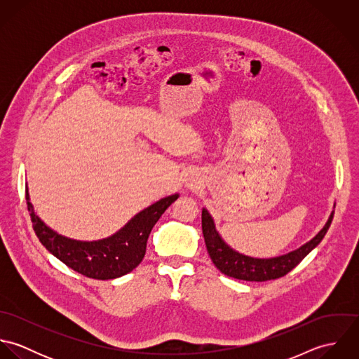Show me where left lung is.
I'll use <instances>...</instances> for the list:
<instances>
[{"mask_svg":"<svg viewBox=\"0 0 359 359\" xmlns=\"http://www.w3.org/2000/svg\"><path fill=\"white\" fill-rule=\"evenodd\" d=\"M333 214L334 211L330 212L323 228L299 249L292 250L286 255L268 258L246 256L231 248L217 231L214 218L205 207L202 210V231L210 258L222 273L241 280L265 282L285 276L297 264H300V261L309 255L325 238L332 224Z\"/></svg>","mask_w":359,"mask_h":359,"instance_id":"left-lung-1","label":"left lung"}]
</instances>
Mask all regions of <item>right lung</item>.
I'll return each mask as SVG.
<instances>
[{"label":"right lung","mask_w":359,"mask_h":359,"mask_svg":"<svg viewBox=\"0 0 359 359\" xmlns=\"http://www.w3.org/2000/svg\"><path fill=\"white\" fill-rule=\"evenodd\" d=\"M178 198L180 194L161 198L135 214L123 228L107 238L80 241L60 235L48 226L34 211L29 188H26V201L33 228L43 246L69 268L100 280L120 278L140 265L145 256L147 242L154 224Z\"/></svg>","instance_id":"obj_1"}]
</instances>
